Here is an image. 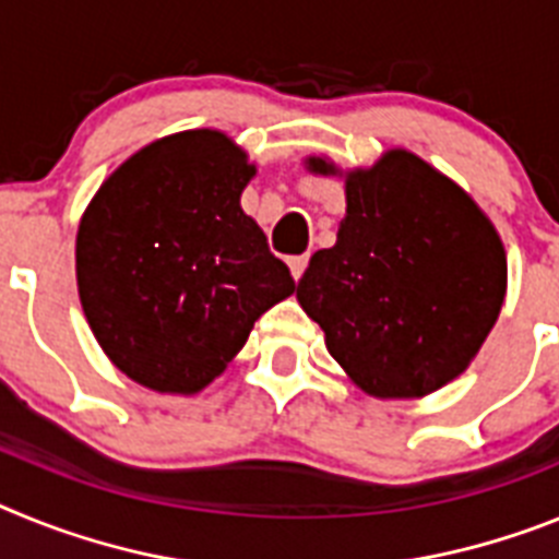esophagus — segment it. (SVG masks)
Segmentation results:
<instances>
[{"mask_svg":"<svg viewBox=\"0 0 559 559\" xmlns=\"http://www.w3.org/2000/svg\"><path fill=\"white\" fill-rule=\"evenodd\" d=\"M307 264H309V255H293V259H289V273H293L295 281H298L300 275H304Z\"/></svg>","mask_w":559,"mask_h":559,"instance_id":"34e87169","label":"esophagus"}]
</instances>
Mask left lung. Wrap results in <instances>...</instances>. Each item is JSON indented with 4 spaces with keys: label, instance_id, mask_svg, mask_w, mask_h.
<instances>
[{
    "label": "left lung",
    "instance_id": "8db88e82",
    "mask_svg": "<svg viewBox=\"0 0 559 559\" xmlns=\"http://www.w3.org/2000/svg\"><path fill=\"white\" fill-rule=\"evenodd\" d=\"M309 171L340 174L323 157ZM507 295L501 236L453 179L391 148L346 174L337 241L298 281V304L371 396L414 400L467 371Z\"/></svg>",
    "mask_w": 559,
    "mask_h": 559
}]
</instances>
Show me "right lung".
Here are the masks:
<instances>
[{"label": "right lung", "mask_w": 559, "mask_h": 559, "mask_svg": "<svg viewBox=\"0 0 559 559\" xmlns=\"http://www.w3.org/2000/svg\"><path fill=\"white\" fill-rule=\"evenodd\" d=\"M255 174L216 129L154 140L106 179L81 216L78 295L115 366L159 394H199L252 323L295 293L241 211Z\"/></svg>", "instance_id": "add662e5"}]
</instances>
